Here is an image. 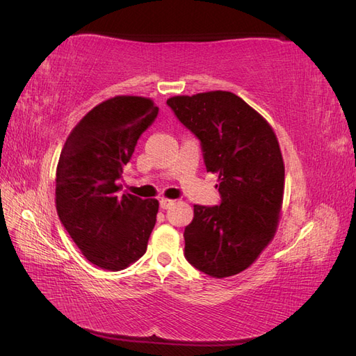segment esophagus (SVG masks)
Masks as SVG:
<instances>
[{
    "instance_id": "1",
    "label": "esophagus",
    "mask_w": 356,
    "mask_h": 356,
    "mask_svg": "<svg viewBox=\"0 0 356 356\" xmlns=\"http://www.w3.org/2000/svg\"><path fill=\"white\" fill-rule=\"evenodd\" d=\"M160 208L161 209H169L172 204H174V200H170V199H160Z\"/></svg>"
}]
</instances>
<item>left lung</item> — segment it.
I'll use <instances>...</instances> for the list:
<instances>
[{"instance_id":"8db88e82","label":"left lung","mask_w":356,"mask_h":356,"mask_svg":"<svg viewBox=\"0 0 356 356\" xmlns=\"http://www.w3.org/2000/svg\"><path fill=\"white\" fill-rule=\"evenodd\" d=\"M166 104L199 139L207 170L220 179V204H195V217L184 230V255L212 277L238 275L276 232L285 184L276 135L232 92L174 96Z\"/></svg>"}]
</instances>
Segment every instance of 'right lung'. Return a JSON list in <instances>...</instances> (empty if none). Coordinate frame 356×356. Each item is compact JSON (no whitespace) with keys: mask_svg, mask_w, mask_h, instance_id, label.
I'll list each match as a JSON object with an SVG mask.
<instances>
[{"mask_svg":"<svg viewBox=\"0 0 356 356\" xmlns=\"http://www.w3.org/2000/svg\"><path fill=\"white\" fill-rule=\"evenodd\" d=\"M159 106L141 96L96 105L72 129L56 169V209L92 264L123 270L147 251L159 202L122 195L123 170Z\"/></svg>","mask_w":356,"mask_h":356,"instance_id":"1","label":"right lung"}]
</instances>
